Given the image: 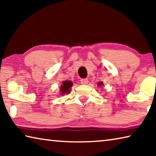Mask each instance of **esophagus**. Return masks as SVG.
I'll use <instances>...</instances> for the list:
<instances>
[{
  "label": "esophagus",
  "instance_id": "obj_1",
  "mask_svg": "<svg viewBox=\"0 0 156 156\" xmlns=\"http://www.w3.org/2000/svg\"><path fill=\"white\" fill-rule=\"evenodd\" d=\"M80 81H81V83L83 84V85H86V84H87L88 82L87 79H81Z\"/></svg>",
  "mask_w": 156,
  "mask_h": 156
}]
</instances>
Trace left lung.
Returning a JSON list of instances; mask_svg holds the SVG:
<instances>
[{
    "mask_svg": "<svg viewBox=\"0 0 156 156\" xmlns=\"http://www.w3.org/2000/svg\"><path fill=\"white\" fill-rule=\"evenodd\" d=\"M102 84H103V83H102V82H99V86H101V85H102Z\"/></svg>",
    "mask_w": 156,
    "mask_h": 156,
    "instance_id": "1",
    "label": "left lung"
}]
</instances>
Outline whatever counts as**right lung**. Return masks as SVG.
Masks as SVG:
<instances>
[{"mask_svg":"<svg viewBox=\"0 0 156 156\" xmlns=\"http://www.w3.org/2000/svg\"><path fill=\"white\" fill-rule=\"evenodd\" d=\"M73 86V83L70 81H65L63 82L62 86L61 87V92L62 94L69 93L70 90V88Z\"/></svg>","mask_w":156,"mask_h":156,"instance_id":"right-lung-1","label":"right lung"}]
</instances>
